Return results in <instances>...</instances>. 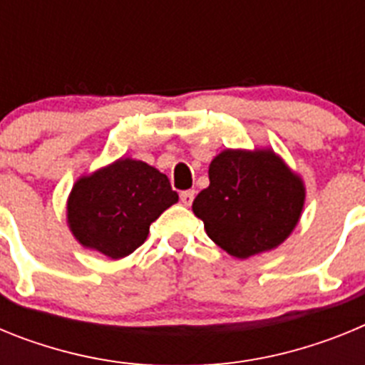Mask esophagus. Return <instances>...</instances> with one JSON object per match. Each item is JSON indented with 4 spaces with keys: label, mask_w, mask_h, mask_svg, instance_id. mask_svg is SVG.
<instances>
[{
    "label": "esophagus",
    "mask_w": 365,
    "mask_h": 365,
    "mask_svg": "<svg viewBox=\"0 0 365 365\" xmlns=\"http://www.w3.org/2000/svg\"><path fill=\"white\" fill-rule=\"evenodd\" d=\"M193 197H195V192H193V190H186V192H180V202H182L185 206L192 205Z\"/></svg>",
    "instance_id": "esophagus-1"
}]
</instances>
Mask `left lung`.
I'll return each instance as SVG.
<instances>
[{
  "mask_svg": "<svg viewBox=\"0 0 365 365\" xmlns=\"http://www.w3.org/2000/svg\"><path fill=\"white\" fill-rule=\"evenodd\" d=\"M208 179L192 210L208 237L237 259L278 248L302 217L305 182L272 148L222 150Z\"/></svg>",
  "mask_w": 365,
  "mask_h": 365,
  "instance_id": "8db88e82",
  "label": "left lung"
}]
</instances>
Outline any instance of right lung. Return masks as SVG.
<instances>
[{
	"label": "right lung",
	"mask_w": 365,
	"mask_h": 365,
	"mask_svg": "<svg viewBox=\"0 0 365 365\" xmlns=\"http://www.w3.org/2000/svg\"><path fill=\"white\" fill-rule=\"evenodd\" d=\"M177 201L157 168L120 157L76 179L67 197V227L83 248L120 259L148 240L151 222Z\"/></svg>",
	"instance_id": "obj_1"
}]
</instances>
